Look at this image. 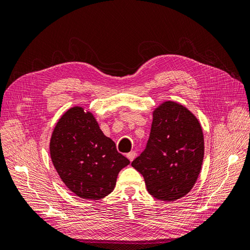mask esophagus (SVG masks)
I'll list each match as a JSON object with an SVG mask.
<instances>
[{"label": "esophagus", "instance_id": "1", "mask_svg": "<svg viewBox=\"0 0 250 250\" xmlns=\"http://www.w3.org/2000/svg\"><path fill=\"white\" fill-rule=\"evenodd\" d=\"M126 156H127L128 160H129L130 162H132V161L134 160V157L137 156V152H135V151H131V152L127 153V154H126Z\"/></svg>", "mask_w": 250, "mask_h": 250}]
</instances>
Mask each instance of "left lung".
<instances>
[{
    "mask_svg": "<svg viewBox=\"0 0 250 250\" xmlns=\"http://www.w3.org/2000/svg\"><path fill=\"white\" fill-rule=\"evenodd\" d=\"M204 155L201 126L181 104L167 101L153 111L145 150L131 163L154 198L174 201L192 190Z\"/></svg>",
    "mask_w": 250,
    "mask_h": 250,
    "instance_id": "8db88e82",
    "label": "left lung"
}]
</instances>
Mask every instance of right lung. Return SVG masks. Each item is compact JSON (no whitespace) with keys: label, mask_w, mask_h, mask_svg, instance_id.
I'll return each instance as SVG.
<instances>
[{"label":"right lung","mask_w":250,"mask_h":250,"mask_svg":"<svg viewBox=\"0 0 250 250\" xmlns=\"http://www.w3.org/2000/svg\"><path fill=\"white\" fill-rule=\"evenodd\" d=\"M53 165L64 185L83 199L99 200L115 188L130 162L105 137L93 113L75 106L59 119L50 141Z\"/></svg>","instance_id":"right-lung-1"}]
</instances>
